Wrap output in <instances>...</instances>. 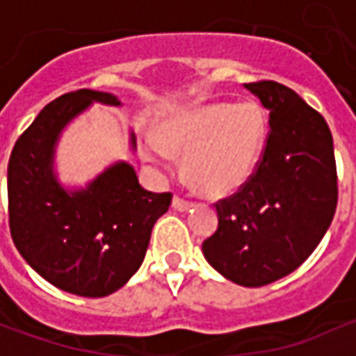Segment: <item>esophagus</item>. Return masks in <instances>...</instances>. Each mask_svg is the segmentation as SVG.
Here are the masks:
<instances>
[{"label":"esophagus","mask_w":356,"mask_h":356,"mask_svg":"<svg viewBox=\"0 0 356 356\" xmlns=\"http://www.w3.org/2000/svg\"><path fill=\"white\" fill-rule=\"evenodd\" d=\"M173 208L179 209V211H185V209H188L193 204L188 200H185V198H181V196H173V204H171Z\"/></svg>","instance_id":"esophagus-1"}]
</instances>
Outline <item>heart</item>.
I'll return each mask as SVG.
<instances>
[{"mask_svg":"<svg viewBox=\"0 0 356 356\" xmlns=\"http://www.w3.org/2000/svg\"><path fill=\"white\" fill-rule=\"evenodd\" d=\"M267 118L259 104L208 102L175 112L160 135L148 133L143 154L148 162L173 168L185 154V173L213 198L238 191L261 156Z\"/></svg>","mask_w":356,"mask_h":356,"instance_id":"heart-1","label":"heart"}]
</instances>
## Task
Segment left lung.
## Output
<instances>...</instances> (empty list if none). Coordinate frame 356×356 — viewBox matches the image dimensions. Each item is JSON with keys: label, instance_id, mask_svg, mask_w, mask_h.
Wrapping results in <instances>:
<instances>
[{"label": "left lung", "instance_id": "8db88e82", "mask_svg": "<svg viewBox=\"0 0 356 356\" xmlns=\"http://www.w3.org/2000/svg\"><path fill=\"white\" fill-rule=\"evenodd\" d=\"M244 88L270 112V129L252 177L216 202L219 225L202 252L225 278L259 288L290 275L318 246L336 213L337 171L321 112L278 81Z\"/></svg>", "mask_w": 356, "mask_h": 356}]
</instances>
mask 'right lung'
Segmentation results:
<instances>
[{
	"mask_svg": "<svg viewBox=\"0 0 356 356\" xmlns=\"http://www.w3.org/2000/svg\"><path fill=\"white\" fill-rule=\"evenodd\" d=\"M91 101L122 104L102 91H70L43 106L17 139L7 168L9 229L20 255L47 282L104 298L137 273L173 194L145 191L129 163L112 165L81 193L57 185L51 171L55 140Z\"/></svg>",
	"mask_w": 356,
	"mask_h": 356,
	"instance_id": "right-lung-1",
	"label": "right lung"
}]
</instances>
